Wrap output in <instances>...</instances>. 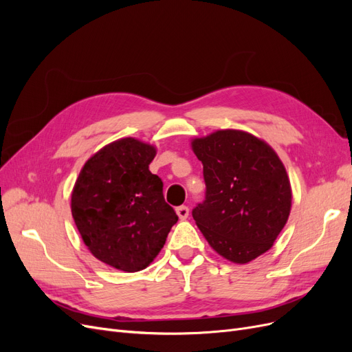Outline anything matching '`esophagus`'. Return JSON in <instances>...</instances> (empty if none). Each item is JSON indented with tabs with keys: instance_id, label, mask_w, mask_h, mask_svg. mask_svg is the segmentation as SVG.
Returning a JSON list of instances; mask_svg holds the SVG:
<instances>
[{
	"instance_id": "obj_1",
	"label": "esophagus",
	"mask_w": 352,
	"mask_h": 352,
	"mask_svg": "<svg viewBox=\"0 0 352 352\" xmlns=\"http://www.w3.org/2000/svg\"><path fill=\"white\" fill-rule=\"evenodd\" d=\"M176 214L179 216L180 220H185L189 214V208L186 206H180V207L176 208Z\"/></svg>"
}]
</instances>
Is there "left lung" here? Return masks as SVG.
<instances>
[{"label": "left lung", "mask_w": 352, "mask_h": 352, "mask_svg": "<svg viewBox=\"0 0 352 352\" xmlns=\"http://www.w3.org/2000/svg\"><path fill=\"white\" fill-rule=\"evenodd\" d=\"M204 166L206 201L192 216L223 258L247 264L267 252L292 207L289 176L273 148L239 129H219L190 140Z\"/></svg>", "instance_id": "obj_1"}]
</instances>
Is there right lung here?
Listing matches in <instances>:
<instances>
[{"label":"right lung","instance_id":"obj_1","mask_svg":"<svg viewBox=\"0 0 352 352\" xmlns=\"http://www.w3.org/2000/svg\"><path fill=\"white\" fill-rule=\"evenodd\" d=\"M157 148L127 136L104 145L80 168L72 190V216L95 258L117 270L146 269L177 221L150 172Z\"/></svg>","mask_w":352,"mask_h":352}]
</instances>
